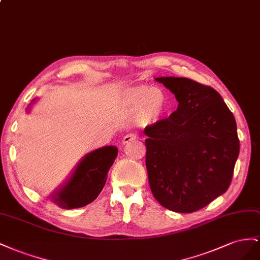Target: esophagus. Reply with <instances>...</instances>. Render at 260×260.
Masks as SVG:
<instances>
[{
	"instance_id": "obj_1",
	"label": "esophagus",
	"mask_w": 260,
	"mask_h": 260,
	"mask_svg": "<svg viewBox=\"0 0 260 260\" xmlns=\"http://www.w3.org/2000/svg\"><path fill=\"white\" fill-rule=\"evenodd\" d=\"M137 138V136L135 134H126L123 138V144H128L131 142H133V140H135Z\"/></svg>"
}]
</instances>
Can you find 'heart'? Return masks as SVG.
I'll use <instances>...</instances> for the list:
<instances>
[{
	"label": "heart",
	"mask_w": 260,
	"mask_h": 260,
	"mask_svg": "<svg viewBox=\"0 0 260 260\" xmlns=\"http://www.w3.org/2000/svg\"><path fill=\"white\" fill-rule=\"evenodd\" d=\"M122 107L135 112V122L147 128L157 124L165 115L168 99L165 91L155 86L139 84L126 88L122 94Z\"/></svg>",
	"instance_id": "heart-1"
}]
</instances>
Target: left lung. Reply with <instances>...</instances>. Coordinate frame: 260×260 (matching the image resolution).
Masks as SVG:
<instances>
[{"label": "left lung", "instance_id": "obj_1", "mask_svg": "<svg viewBox=\"0 0 260 260\" xmlns=\"http://www.w3.org/2000/svg\"><path fill=\"white\" fill-rule=\"evenodd\" d=\"M179 102L168 118L145 128L146 167L154 198L190 213L224 194L240 152L236 122L220 93L184 77H159Z\"/></svg>", "mask_w": 260, "mask_h": 260}]
</instances>
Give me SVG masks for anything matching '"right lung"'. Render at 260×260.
Instances as JSON below:
<instances>
[{
    "label": "right lung",
    "mask_w": 260,
    "mask_h": 260,
    "mask_svg": "<svg viewBox=\"0 0 260 260\" xmlns=\"http://www.w3.org/2000/svg\"><path fill=\"white\" fill-rule=\"evenodd\" d=\"M117 151L115 146H106L87 153L70 179L53 191L51 195L52 200L63 209L80 208L92 203L105 186L108 172L113 165Z\"/></svg>",
    "instance_id": "right-lung-1"
}]
</instances>
